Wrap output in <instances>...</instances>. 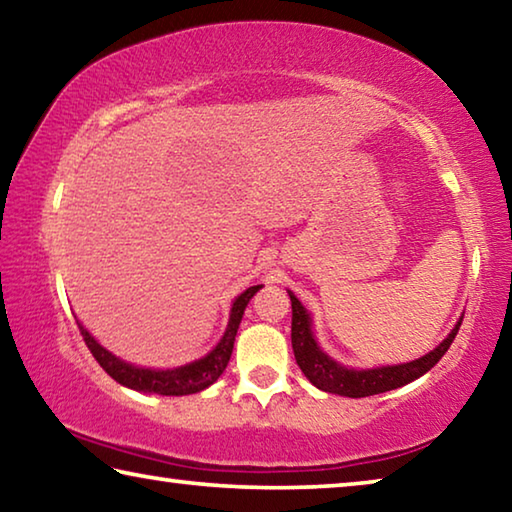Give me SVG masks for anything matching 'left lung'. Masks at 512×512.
<instances>
[{
    "mask_svg": "<svg viewBox=\"0 0 512 512\" xmlns=\"http://www.w3.org/2000/svg\"><path fill=\"white\" fill-rule=\"evenodd\" d=\"M291 298V345L293 354H296V361L300 370L305 372V377L314 384L316 388L325 393H336L343 397H368V395H379L386 391H393V388H400L409 381L422 377L424 372H429L436 363L445 357L449 345L454 343L458 327H461L463 318L458 320V325L452 329V334L438 345L436 350L424 354L422 359H415L411 363H400V366H386V368H372V370H350L339 363L332 361L327 354L318 348L314 336H311V318L300 305V300L293 296Z\"/></svg>",
    "mask_w": 512,
    "mask_h": 512,
    "instance_id": "left-lung-1",
    "label": "left lung"
}]
</instances>
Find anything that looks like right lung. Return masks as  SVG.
<instances>
[{
	"label": "right lung",
	"instance_id": "right-lung-1",
	"mask_svg": "<svg viewBox=\"0 0 512 512\" xmlns=\"http://www.w3.org/2000/svg\"><path fill=\"white\" fill-rule=\"evenodd\" d=\"M259 289H262V284L246 289L235 302H232V314H230L228 329H225L223 339L210 354H207V357L189 363V366H180L173 370L135 368V366H131V363L119 361L117 357H112L108 350H103L81 323H76V325H79L83 341H85V345H88V350L92 352V357L97 359L99 366L106 370L112 379L119 381L121 386H128V388H133V391H140V393L192 395V393H201L203 388L214 384V381L221 377L225 366H228L232 348H235V336H237L241 318H244V311L248 307L250 298H253Z\"/></svg>",
	"mask_w": 512,
	"mask_h": 512
}]
</instances>
